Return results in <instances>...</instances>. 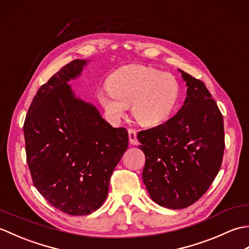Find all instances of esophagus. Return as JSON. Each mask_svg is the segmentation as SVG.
I'll return each instance as SVG.
<instances>
[{
  "label": "esophagus",
  "mask_w": 249,
  "mask_h": 249,
  "mask_svg": "<svg viewBox=\"0 0 249 249\" xmlns=\"http://www.w3.org/2000/svg\"><path fill=\"white\" fill-rule=\"evenodd\" d=\"M128 137H129V143L133 145H137L139 143L138 139H137V130L130 128L128 129Z\"/></svg>",
  "instance_id": "1"
}]
</instances>
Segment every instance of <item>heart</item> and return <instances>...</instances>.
I'll return each mask as SVG.
<instances>
[{
	"label": "heart",
	"mask_w": 249,
	"mask_h": 249,
	"mask_svg": "<svg viewBox=\"0 0 249 249\" xmlns=\"http://www.w3.org/2000/svg\"><path fill=\"white\" fill-rule=\"evenodd\" d=\"M98 102L112 122H119L131 106L135 120L155 127L171 118L179 99V86L170 73L150 66L131 64L114 71Z\"/></svg>",
	"instance_id": "heart-1"
}]
</instances>
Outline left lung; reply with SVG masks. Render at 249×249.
<instances>
[{
    "mask_svg": "<svg viewBox=\"0 0 249 249\" xmlns=\"http://www.w3.org/2000/svg\"><path fill=\"white\" fill-rule=\"evenodd\" d=\"M178 71L187 87L182 108L166 123L138 133L143 183L154 202L172 210L202 197L219 172L225 149L217 104L202 81Z\"/></svg>",
    "mask_w": 249,
    "mask_h": 249,
    "instance_id": "obj_1",
    "label": "left lung"
}]
</instances>
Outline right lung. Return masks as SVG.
<instances>
[{
    "mask_svg": "<svg viewBox=\"0 0 249 249\" xmlns=\"http://www.w3.org/2000/svg\"><path fill=\"white\" fill-rule=\"evenodd\" d=\"M89 62H71L41 86L23 125L34 186L51 205L75 216L102 206L128 146L127 130L113 128L68 83L81 76Z\"/></svg>",
    "mask_w": 249,
    "mask_h": 249,
    "instance_id": "1",
    "label": "right lung"
}]
</instances>
